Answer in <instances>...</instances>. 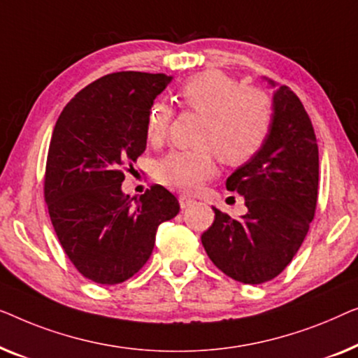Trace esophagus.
<instances>
[{
  "mask_svg": "<svg viewBox=\"0 0 358 358\" xmlns=\"http://www.w3.org/2000/svg\"><path fill=\"white\" fill-rule=\"evenodd\" d=\"M178 201H180L181 209H186V208H188V206L193 204V199L188 198V196H185V194H181L180 198H178Z\"/></svg>",
  "mask_w": 358,
  "mask_h": 358,
  "instance_id": "34e87169",
  "label": "esophagus"
}]
</instances>
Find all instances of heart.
Returning a JSON list of instances; mask_svg holds the SVG:
<instances>
[{
    "mask_svg": "<svg viewBox=\"0 0 358 358\" xmlns=\"http://www.w3.org/2000/svg\"><path fill=\"white\" fill-rule=\"evenodd\" d=\"M185 108L204 115L198 133V148L175 150L155 165L160 183L181 193H193L217 169V154L227 165L250 162L263 149L273 124V102L264 90L243 87L229 74L203 71L185 80L178 89ZM172 108L154 102L148 112L145 134L149 143L167 138Z\"/></svg>",
    "mask_w": 358,
    "mask_h": 358,
    "instance_id": "heart-1",
    "label": "heart"
}]
</instances>
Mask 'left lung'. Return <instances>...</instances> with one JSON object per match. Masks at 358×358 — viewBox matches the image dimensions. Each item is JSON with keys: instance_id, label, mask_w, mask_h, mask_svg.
Returning a JSON list of instances; mask_svg holds the SVG:
<instances>
[{"instance_id": "8db88e82", "label": "left lung", "mask_w": 358, "mask_h": 358, "mask_svg": "<svg viewBox=\"0 0 358 358\" xmlns=\"http://www.w3.org/2000/svg\"><path fill=\"white\" fill-rule=\"evenodd\" d=\"M273 107L263 149L225 183L243 196L248 213L234 219L213 208L214 222L201 235L224 274L253 285L278 278L290 264L318 203V144L308 113L287 85L275 90Z\"/></svg>"}]
</instances>
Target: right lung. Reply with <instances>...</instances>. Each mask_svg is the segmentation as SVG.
Returning <instances> with one entry per match:
<instances>
[{
  "instance_id": "add662e5",
  "label": "right lung",
  "mask_w": 358,
  "mask_h": 358,
  "mask_svg": "<svg viewBox=\"0 0 358 358\" xmlns=\"http://www.w3.org/2000/svg\"><path fill=\"white\" fill-rule=\"evenodd\" d=\"M167 74L120 71L69 100L50 141L43 196L64 253L85 279L122 284L148 263L155 231L178 214V199L152 185L138 199L124 172L145 150V122Z\"/></svg>"
}]
</instances>
